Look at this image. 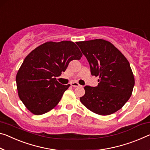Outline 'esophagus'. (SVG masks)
Wrapping results in <instances>:
<instances>
[{"label": "esophagus", "instance_id": "esophagus-1", "mask_svg": "<svg viewBox=\"0 0 150 150\" xmlns=\"http://www.w3.org/2000/svg\"><path fill=\"white\" fill-rule=\"evenodd\" d=\"M71 86H73V87H77L81 86V85L79 83H77V82L71 83Z\"/></svg>", "mask_w": 150, "mask_h": 150}]
</instances>
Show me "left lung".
Instances as JSON below:
<instances>
[{"label":"left lung","instance_id":"8db88e82","mask_svg":"<svg viewBox=\"0 0 150 150\" xmlns=\"http://www.w3.org/2000/svg\"><path fill=\"white\" fill-rule=\"evenodd\" d=\"M98 76L96 87L86 85L80 101L90 111L108 115L120 109L132 96L135 80L129 63L110 42L103 39L76 42Z\"/></svg>","mask_w":150,"mask_h":150}]
</instances>
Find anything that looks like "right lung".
Wrapping results in <instances>:
<instances>
[{
  "instance_id": "obj_1",
  "label": "right lung",
  "mask_w": 150,
  "mask_h": 150,
  "mask_svg": "<svg viewBox=\"0 0 150 150\" xmlns=\"http://www.w3.org/2000/svg\"><path fill=\"white\" fill-rule=\"evenodd\" d=\"M82 55L74 42L63 41L45 42L26 57L16 82L19 98L30 112L42 115L57 105L70 85L59 83L55 77Z\"/></svg>"
}]
</instances>
